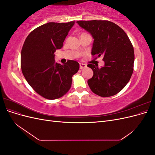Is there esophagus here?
<instances>
[{"label":"esophagus","instance_id":"obj_1","mask_svg":"<svg viewBox=\"0 0 155 155\" xmlns=\"http://www.w3.org/2000/svg\"><path fill=\"white\" fill-rule=\"evenodd\" d=\"M86 67H87V65L85 64H83V63L79 64V68H80V69H83L84 68H85Z\"/></svg>","mask_w":155,"mask_h":155}]
</instances>
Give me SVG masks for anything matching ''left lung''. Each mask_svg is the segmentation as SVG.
<instances>
[{
    "instance_id": "obj_1",
    "label": "left lung",
    "mask_w": 155,
    "mask_h": 155,
    "mask_svg": "<svg viewBox=\"0 0 155 155\" xmlns=\"http://www.w3.org/2000/svg\"><path fill=\"white\" fill-rule=\"evenodd\" d=\"M78 24L94 38L92 55L104 56L105 65L88 64L94 75L88 80L91 91L101 97L112 96L127 84L134 68V53L132 43L123 29L109 21H78Z\"/></svg>"
}]
</instances>
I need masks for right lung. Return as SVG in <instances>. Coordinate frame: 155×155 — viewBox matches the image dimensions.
Returning a JSON list of instances; mask_svg holds the SVG:
<instances>
[{
    "label": "right lung",
    "mask_w": 155,
    "mask_h": 155,
    "mask_svg": "<svg viewBox=\"0 0 155 155\" xmlns=\"http://www.w3.org/2000/svg\"><path fill=\"white\" fill-rule=\"evenodd\" d=\"M74 24L75 21L51 22L41 25L30 33L22 46V72L31 88L46 99H58L67 94L73 75L79 69L76 61L61 64L54 60V52L63 47Z\"/></svg>",
    "instance_id": "right-lung-1"
}]
</instances>
